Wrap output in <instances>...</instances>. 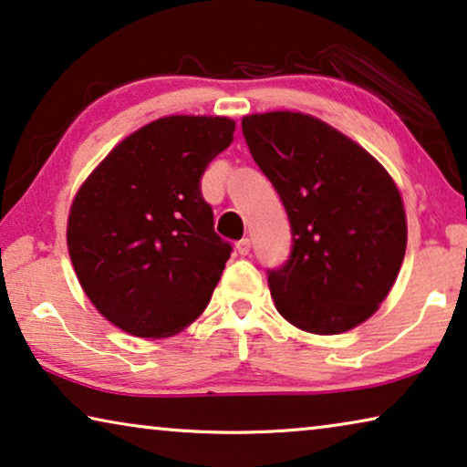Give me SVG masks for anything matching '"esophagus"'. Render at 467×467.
I'll use <instances>...</instances> for the list:
<instances>
[{"label":"esophagus","mask_w":467,"mask_h":467,"mask_svg":"<svg viewBox=\"0 0 467 467\" xmlns=\"http://www.w3.org/2000/svg\"><path fill=\"white\" fill-rule=\"evenodd\" d=\"M236 252H239L241 255H247L249 252H252V241L241 239L239 243H236Z\"/></svg>","instance_id":"esophagus-1"}]
</instances>
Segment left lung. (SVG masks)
<instances>
[{
  "label": "left lung",
  "instance_id": "left-lung-1",
  "mask_svg": "<svg viewBox=\"0 0 467 467\" xmlns=\"http://www.w3.org/2000/svg\"><path fill=\"white\" fill-rule=\"evenodd\" d=\"M243 136L287 210L294 252L268 287L285 321L317 336L350 331L378 312L400 273L407 213L388 170L318 117H243Z\"/></svg>",
  "mask_w": 467,
  "mask_h": 467
}]
</instances>
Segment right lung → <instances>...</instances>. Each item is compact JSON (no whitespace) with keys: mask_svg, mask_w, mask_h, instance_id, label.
<instances>
[{"mask_svg":"<svg viewBox=\"0 0 467 467\" xmlns=\"http://www.w3.org/2000/svg\"><path fill=\"white\" fill-rule=\"evenodd\" d=\"M233 134L228 117H159L125 136L75 194V275L94 308L130 336H176L210 304L233 247L215 234L199 180Z\"/></svg>","mask_w":467,"mask_h":467,"instance_id":"1","label":"right lung"}]
</instances>
